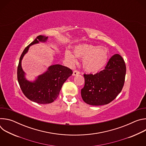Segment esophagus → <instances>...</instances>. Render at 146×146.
Returning a JSON list of instances; mask_svg holds the SVG:
<instances>
[{
	"label": "esophagus",
	"instance_id": "34e87169",
	"mask_svg": "<svg viewBox=\"0 0 146 146\" xmlns=\"http://www.w3.org/2000/svg\"><path fill=\"white\" fill-rule=\"evenodd\" d=\"M80 74V72H78V70H74V71L73 72V76H77V75Z\"/></svg>",
	"mask_w": 146,
	"mask_h": 146
}]
</instances>
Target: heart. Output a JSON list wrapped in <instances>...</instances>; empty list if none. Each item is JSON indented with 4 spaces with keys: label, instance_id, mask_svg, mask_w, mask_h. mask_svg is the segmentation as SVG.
Returning a JSON list of instances; mask_svg holds the SVG:
<instances>
[{
    "label": "heart",
    "instance_id": "b5f03b06",
    "mask_svg": "<svg viewBox=\"0 0 146 146\" xmlns=\"http://www.w3.org/2000/svg\"><path fill=\"white\" fill-rule=\"evenodd\" d=\"M73 53L76 57L83 58V68L90 73H95L101 70L107 64L109 58L108 50L102 46L78 45L74 48ZM65 55L72 63L76 62V57L70 51H66Z\"/></svg>",
    "mask_w": 146,
    "mask_h": 146
}]
</instances>
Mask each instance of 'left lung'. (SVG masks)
Here are the masks:
<instances>
[{
	"instance_id": "left-lung-1",
	"label": "left lung",
	"mask_w": 146,
	"mask_h": 146,
	"mask_svg": "<svg viewBox=\"0 0 146 146\" xmlns=\"http://www.w3.org/2000/svg\"><path fill=\"white\" fill-rule=\"evenodd\" d=\"M125 74L126 66L122 56L113 55L104 70L95 74H84L85 84L81 91L83 100L92 106L107 105L121 92Z\"/></svg>"
}]
</instances>
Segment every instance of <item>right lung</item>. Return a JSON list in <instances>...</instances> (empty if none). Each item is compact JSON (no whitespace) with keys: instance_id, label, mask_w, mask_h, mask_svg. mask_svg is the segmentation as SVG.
Here are the masks:
<instances>
[{"instance_id":"1","label":"right lung","mask_w":146,"mask_h":146,"mask_svg":"<svg viewBox=\"0 0 146 146\" xmlns=\"http://www.w3.org/2000/svg\"><path fill=\"white\" fill-rule=\"evenodd\" d=\"M48 37L40 35L28 46L21 55L17 68V78L20 88L25 96L32 102L39 104H48L53 102L58 96L62 85L73 74L72 70L59 64L51 65L47 70L37 76L32 82L26 79L21 61L28 52L31 46L46 42Z\"/></svg>"}]
</instances>
